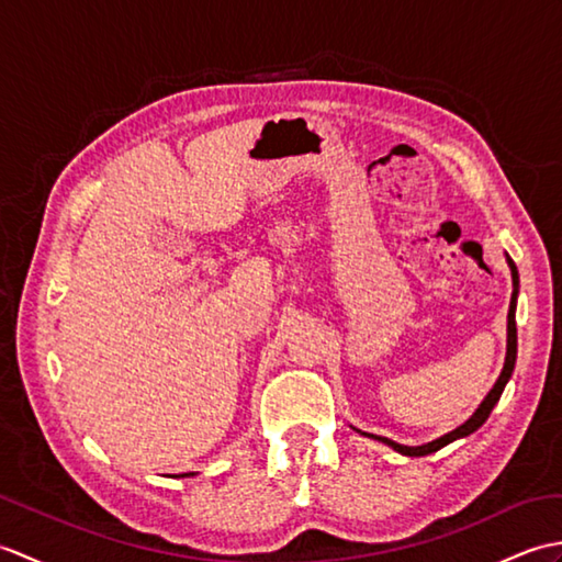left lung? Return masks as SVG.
<instances>
[{
    "label": "left lung",
    "mask_w": 562,
    "mask_h": 562,
    "mask_svg": "<svg viewBox=\"0 0 562 562\" xmlns=\"http://www.w3.org/2000/svg\"><path fill=\"white\" fill-rule=\"evenodd\" d=\"M507 266H509V270H512V300H509V314H507V355H505V367H503V372H499V376H497V381H495V386H493L491 391H487V396L483 398V403L479 405V408H475V413L469 417V420H465L463 425H459L457 429H451V432L441 435L439 439L427 441V445H420V447L398 445V441H393V439H389V437L369 435V432H362V429L352 427L355 432H360L362 437H369V439H376V441H381V445L391 447L393 451L403 453V457H427V453L439 451L441 447L451 445L453 439H463V437L473 435L475 429H479V427L487 420V417H491V413H493V408L497 405L499 396H503L507 381H509L512 372H515V364H517V318H515V314H517V296H519V272H517L515 260H512L509 256H507Z\"/></svg>",
    "instance_id": "left-lung-1"
}]
</instances>
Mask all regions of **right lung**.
<instances>
[{"mask_svg": "<svg viewBox=\"0 0 562 562\" xmlns=\"http://www.w3.org/2000/svg\"><path fill=\"white\" fill-rule=\"evenodd\" d=\"M188 475H195V473H181V479H188Z\"/></svg>", "mask_w": 562, "mask_h": 562, "instance_id": "obj_1", "label": "right lung"}]
</instances>
